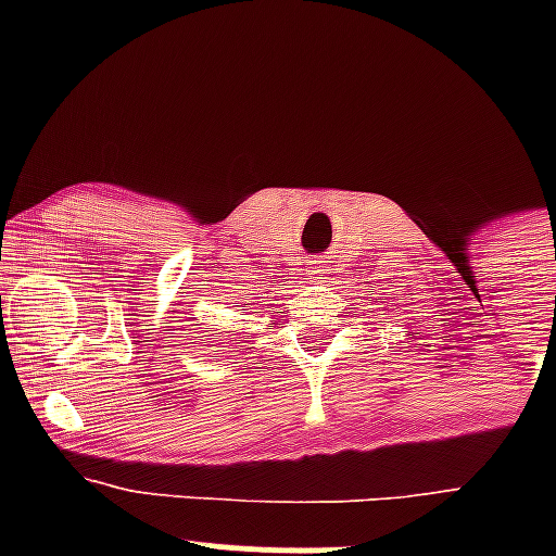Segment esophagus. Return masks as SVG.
Masks as SVG:
<instances>
[{"label": "esophagus", "mask_w": 556, "mask_h": 556, "mask_svg": "<svg viewBox=\"0 0 556 556\" xmlns=\"http://www.w3.org/2000/svg\"><path fill=\"white\" fill-rule=\"evenodd\" d=\"M311 274H321V266H318V264L311 266Z\"/></svg>", "instance_id": "obj_1"}]
</instances>
